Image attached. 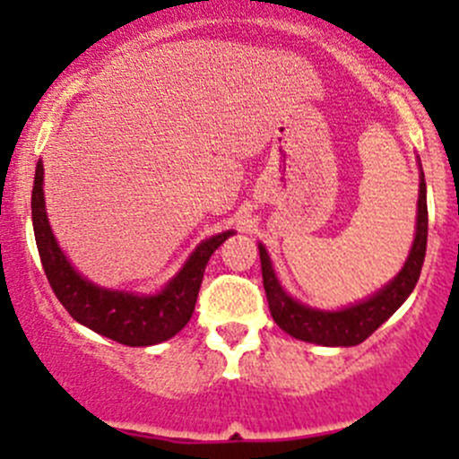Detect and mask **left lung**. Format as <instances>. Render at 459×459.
Masks as SVG:
<instances>
[{"mask_svg":"<svg viewBox=\"0 0 459 459\" xmlns=\"http://www.w3.org/2000/svg\"><path fill=\"white\" fill-rule=\"evenodd\" d=\"M427 235H429V211H427V182L424 173L420 178V200H418V230L411 255L406 259L404 268L397 273L391 284L384 286L379 293L359 302L344 311H316L304 304L295 302L284 293L273 273L271 259L266 248L259 247V262H262V280L266 290L268 308L277 326L289 335L302 342H313L322 346H355L362 344L368 335H373L397 308L404 304L411 290L415 289L422 271L424 255H427Z\"/></svg>","mask_w":459,"mask_h":459,"instance_id":"1","label":"left lung"}]
</instances>
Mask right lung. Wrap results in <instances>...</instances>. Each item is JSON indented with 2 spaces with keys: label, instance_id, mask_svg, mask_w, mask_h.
Masks as SVG:
<instances>
[{
  "label": "right lung",
  "instance_id": "obj_1",
  "mask_svg": "<svg viewBox=\"0 0 459 459\" xmlns=\"http://www.w3.org/2000/svg\"><path fill=\"white\" fill-rule=\"evenodd\" d=\"M44 164L37 161L35 184H32V229H35L37 251L44 266L48 284L59 302L64 304L73 319L126 346H151L170 340L182 331L195 311L204 268L215 248L233 235V230L215 235L195 248L182 271L169 281L161 293L140 298L131 293L106 290L84 280L68 264L50 230L44 206Z\"/></svg>",
  "mask_w": 459,
  "mask_h": 459
}]
</instances>
